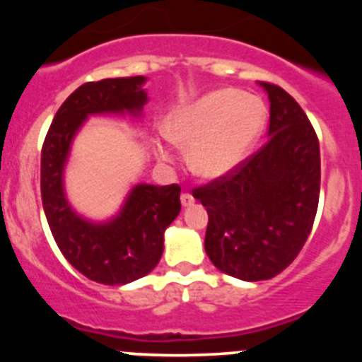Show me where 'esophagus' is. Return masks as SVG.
<instances>
[{
	"mask_svg": "<svg viewBox=\"0 0 362 362\" xmlns=\"http://www.w3.org/2000/svg\"><path fill=\"white\" fill-rule=\"evenodd\" d=\"M194 203H196V199H194V196H192V194H188V192L181 194V204H183L185 209L192 206V204H194Z\"/></svg>",
	"mask_w": 362,
	"mask_h": 362,
	"instance_id": "1",
	"label": "esophagus"
}]
</instances>
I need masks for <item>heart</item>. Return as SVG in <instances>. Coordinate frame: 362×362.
<instances>
[{"instance_id":"obj_1","label":"heart","mask_w":362,"mask_h":362,"mask_svg":"<svg viewBox=\"0 0 362 362\" xmlns=\"http://www.w3.org/2000/svg\"><path fill=\"white\" fill-rule=\"evenodd\" d=\"M264 121L263 99L223 88L172 112L165 130L172 143L190 148L192 170L204 179H217L245 161L263 132ZM152 145L159 161H175L174 150L165 139L158 137Z\"/></svg>"}]
</instances>
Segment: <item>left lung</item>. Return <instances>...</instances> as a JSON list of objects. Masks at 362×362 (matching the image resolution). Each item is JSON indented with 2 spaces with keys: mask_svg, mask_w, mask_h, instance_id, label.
I'll list each match as a JSON object with an SVG mask.
<instances>
[{
  "mask_svg": "<svg viewBox=\"0 0 362 362\" xmlns=\"http://www.w3.org/2000/svg\"><path fill=\"white\" fill-rule=\"evenodd\" d=\"M270 101L268 141L235 170L194 192L209 212L204 250L241 281L276 277L312 232L321 187L315 130L296 99L259 81Z\"/></svg>",
  "mask_w": 362,
  "mask_h": 362,
  "instance_id": "8db88e82",
  "label": "left lung"
}]
</instances>
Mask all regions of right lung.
<instances>
[{"label":"right lung","mask_w":362,"mask_h":362,"mask_svg":"<svg viewBox=\"0 0 362 362\" xmlns=\"http://www.w3.org/2000/svg\"><path fill=\"white\" fill-rule=\"evenodd\" d=\"M145 76L85 83L57 110L41 150V201L50 232L65 259L101 284H129L158 267L165 230L179 216V185H134L119 212L105 221L74 210L65 192V168L74 137L90 116L141 117L148 101Z\"/></svg>","instance_id":"1"}]
</instances>
